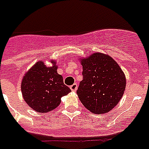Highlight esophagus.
<instances>
[{
    "mask_svg": "<svg viewBox=\"0 0 149 149\" xmlns=\"http://www.w3.org/2000/svg\"><path fill=\"white\" fill-rule=\"evenodd\" d=\"M70 89H71V91H74V92H75L76 90H77V89H78V85L76 83L73 84L72 86H70Z\"/></svg>",
    "mask_w": 149,
    "mask_h": 149,
    "instance_id": "obj_1",
    "label": "esophagus"
}]
</instances>
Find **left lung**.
Wrapping results in <instances>:
<instances>
[{
	"mask_svg": "<svg viewBox=\"0 0 149 149\" xmlns=\"http://www.w3.org/2000/svg\"><path fill=\"white\" fill-rule=\"evenodd\" d=\"M83 79L77 90L84 107L93 114H105L118 104L126 89L125 74L112 57L101 52L79 59Z\"/></svg>",
	"mask_w": 149,
	"mask_h": 149,
	"instance_id": "obj_1",
	"label": "left lung"
}]
</instances>
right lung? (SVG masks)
Segmentation results:
<instances>
[{
  "label": "right lung",
  "instance_id": "add662e5",
  "mask_svg": "<svg viewBox=\"0 0 149 149\" xmlns=\"http://www.w3.org/2000/svg\"><path fill=\"white\" fill-rule=\"evenodd\" d=\"M47 67L39 60L26 71L21 82L22 95L28 106L35 111L47 113L60 104L61 98L71 92L57 73L56 60Z\"/></svg>",
  "mask_w": 149,
  "mask_h": 149
}]
</instances>
